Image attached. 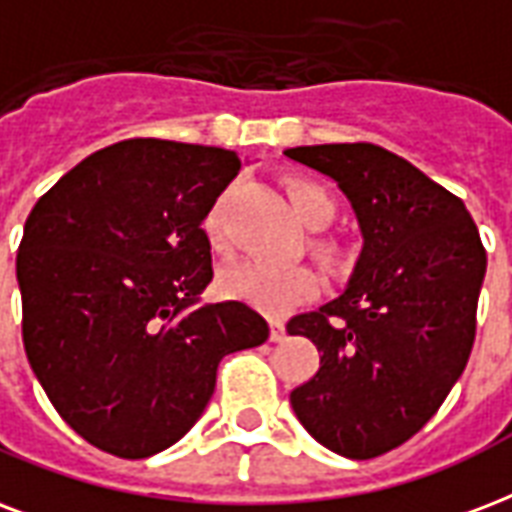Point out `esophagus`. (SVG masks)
Segmentation results:
<instances>
[{
    "mask_svg": "<svg viewBox=\"0 0 512 512\" xmlns=\"http://www.w3.org/2000/svg\"><path fill=\"white\" fill-rule=\"evenodd\" d=\"M284 338H287V330H284L282 322H271V341L282 343Z\"/></svg>",
    "mask_w": 512,
    "mask_h": 512,
    "instance_id": "esophagus-1",
    "label": "esophagus"
}]
</instances>
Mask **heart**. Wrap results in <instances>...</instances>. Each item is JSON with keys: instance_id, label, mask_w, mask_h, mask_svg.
Listing matches in <instances>:
<instances>
[{"instance_id": "b5f03b06", "label": "heart", "mask_w": 512, "mask_h": 512, "mask_svg": "<svg viewBox=\"0 0 512 512\" xmlns=\"http://www.w3.org/2000/svg\"><path fill=\"white\" fill-rule=\"evenodd\" d=\"M292 212L306 228L319 230L335 217L333 198L314 182L306 179H292L287 185ZM206 239L212 247H228V233L222 220V204L212 206V212L204 220ZM222 295L241 300L247 306L263 311L268 317H284L287 311L311 300L319 292V282L306 265H271L263 260H239V263L225 265L220 271Z\"/></svg>"}]
</instances>
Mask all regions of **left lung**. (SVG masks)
<instances>
[{"label": "left lung", "instance_id": "left-lung-1", "mask_svg": "<svg viewBox=\"0 0 512 512\" xmlns=\"http://www.w3.org/2000/svg\"><path fill=\"white\" fill-rule=\"evenodd\" d=\"M284 155L335 179L362 233L346 290L287 322L322 351L317 373L292 389V411L335 454L373 459L413 438L462 376L486 249L462 198L378 144Z\"/></svg>", "mask_w": 512, "mask_h": 512}]
</instances>
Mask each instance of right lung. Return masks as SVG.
I'll use <instances>...</instances> for the list:
<instances>
[{
	"mask_svg": "<svg viewBox=\"0 0 512 512\" xmlns=\"http://www.w3.org/2000/svg\"><path fill=\"white\" fill-rule=\"evenodd\" d=\"M239 169L220 147L126 139L66 171L23 225V349L58 416L107 454L177 443L222 357L268 338L247 303L193 306L214 273L201 222Z\"/></svg>",
	"mask_w": 512,
	"mask_h": 512,
	"instance_id": "1",
	"label": "right lung"
}]
</instances>
